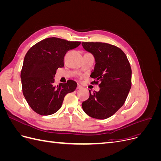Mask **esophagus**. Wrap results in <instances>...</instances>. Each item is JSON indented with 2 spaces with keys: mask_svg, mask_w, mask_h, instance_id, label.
I'll list each match as a JSON object with an SVG mask.
<instances>
[{
  "mask_svg": "<svg viewBox=\"0 0 161 161\" xmlns=\"http://www.w3.org/2000/svg\"><path fill=\"white\" fill-rule=\"evenodd\" d=\"M82 89V86L80 85H78V86H77V89Z\"/></svg>",
  "mask_w": 161,
  "mask_h": 161,
  "instance_id": "esophagus-1",
  "label": "esophagus"
}]
</instances>
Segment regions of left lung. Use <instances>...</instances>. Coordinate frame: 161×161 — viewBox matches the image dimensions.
<instances>
[{
    "mask_svg": "<svg viewBox=\"0 0 161 161\" xmlns=\"http://www.w3.org/2000/svg\"><path fill=\"white\" fill-rule=\"evenodd\" d=\"M84 49L95 60L91 77L99 82V91L91 93L82 103L91 118L104 119L113 115L124 104L131 85V70L127 56L115 46L101 42H82Z\"/></svg>",
    "mask_w": 161,
    "mask_h": 161,
    "instance_id": "left-lung-1",
    "label": "left lung"
}]
</instances>
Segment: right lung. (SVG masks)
Returning a JSON list of instances; mask_svg holds the SVG:
<instances>
[{
    "instance_id": "obj_1",
    "label": "right lung",
    "mask_w": 161,
    "mask_h": 161,
    "mask_svg": "<svg viewBox=\"0 0 161 161\" xmlns=\"http://www.w3.org/2000/svg\"><path fill=\"white\" fill-rule=\"evenodd\" d=\"M80 44L79 42L49 37L37 43L27 52L21 73L23 93L37 114L49 115L56 113L66 95L76 89V82L72 80L54 85L53 77L58 68L64 66L66 53Z\"/></svg>"
}]
</instances>
